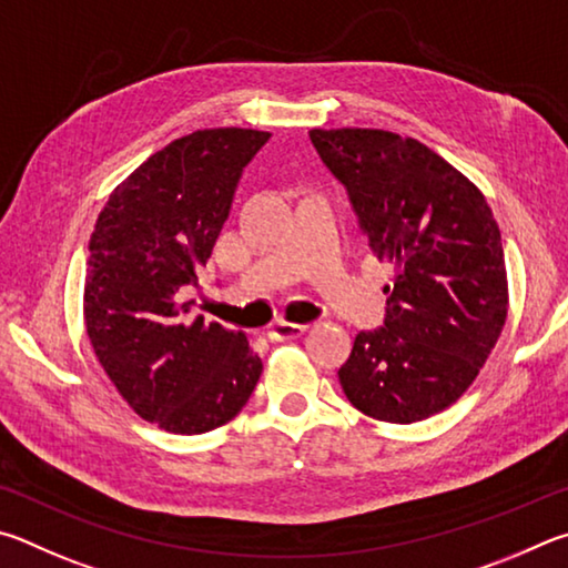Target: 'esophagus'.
I'll return each mask as SVG.
<instances>
[{
	"label": "esophagus",
	"mask_w": 568,
	"mask_h": 568,
	"mask_svg": "<svg viewBox=\"0 0 568 568\" xmlns=\"http://www.w3.org/2000/svg\"><path fill=\"white\" fill-rule=\"evenodd\" d=\"M306 329H310V324H292V322H274L268 326L266 336L272 342H290L296 339V336H302Z\"/></svg>",
	"instance_id": "obj_1"
}]
</instances>
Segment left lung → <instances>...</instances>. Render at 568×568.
I'll use <instances>...</instances> for the list:
<instances>
[{
    "instance_id": "obj_1",
    "label": "left lung",
    "mask_w": 568,
    "mask_h": 568,
    "mask_svg": "<svg viewBox=\"0 0 568 568\" xmlns=\"http://www.w3.org/2000/svg\"><path fill=\"white\" fill-rule=\"evenodd\" d=\"M379 262L384 326L359 332L339 382L362 414L412 424L469 389L499 342L506 286L499 224L484 194L429 146L384 129H312Z\"/></svg>"
}]
</instances>
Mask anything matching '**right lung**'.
<instances>
[{
    "instance_id": "1",
    "label": "right lung",
    "mask_w": 568,
    "mask_h": 568,
    "mask_svg": "<svg viewBox=\"0 0 568 568\" xmlns=\"http://www.w3.org/2000/svg\"><path fill=\"white\" fill-rule=\"evenodd\" d=\"M268 136L219 126L174 139L109 194L89 239L87 336L122 399L164 432L232 422L262 376L246 334L182 320V294L199 286L244 166Z\"/></svg>"
}]
</instances>
